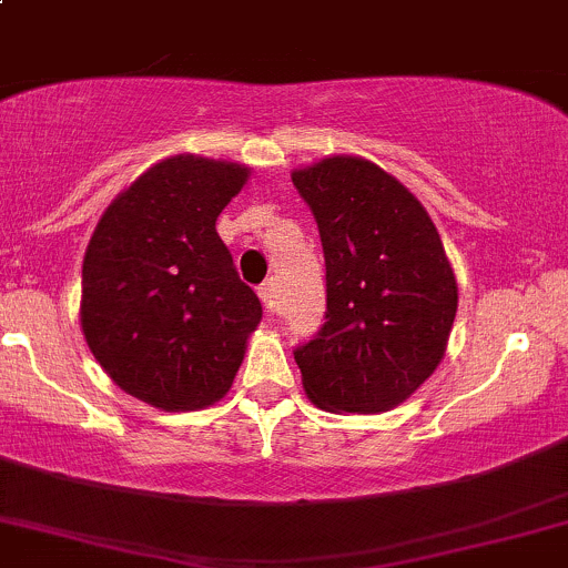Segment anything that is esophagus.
<instances>
[{
  "instance_id": "esophagus-1",
  "label": "esophagus",
  "mask_w": 568,
  "mask_h": 568,
  "mask_svg": "<svg viewBox=\"0 0 568 568\" xmlns=\"http://www.w3.org/2000/svg\"><path fill=\"white\" fill-rule=\"evenodd\" d=\"M258 298H262L264 310L270 312V315H275V312L280 310V306H277V285H275V280H266V283L258 285Z\"/></svg>"
}]
</instances>
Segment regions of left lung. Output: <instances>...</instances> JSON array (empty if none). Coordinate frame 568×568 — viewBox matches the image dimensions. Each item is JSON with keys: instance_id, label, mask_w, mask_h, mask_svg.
I'll return each mask as SVG.
<instances>
[{"instance_id": "obj_1", "label": "left lung", "mask_w": 568, "mask_h": 568, "mask_svg": "<svg viewBox=\"0 0 568 568\" xmlns=\"http://www.w3.org/2000/svg\"><path fill=\"white\" fill-rule=\"evenodd\" d=\"M325 256V323L293 349L315 406L379 414L438 368L456 315L440 234L400 181L361 158L293 173Z\"/></svg>"}]
</instances>
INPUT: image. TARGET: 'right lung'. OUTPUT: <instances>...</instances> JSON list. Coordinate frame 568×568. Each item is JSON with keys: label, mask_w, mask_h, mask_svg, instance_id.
<instances>
[{"label": "right lung", "mask_w": 568, "mask_h": 568, "mask_svg": "<svg viewBox=\"0 0 568 568\" xmlns=\"http://www.w3.org/2000/svg\"><path fill=\"white\" fill-rule=\"evenodd\" d=\"M247 168L162 160L98 221L82 264L88 347L128 395L197 410L232 387L262 302L240 280L216 219Z\"/></svg>", "instance_id": "add662e5"}]
</instances>
